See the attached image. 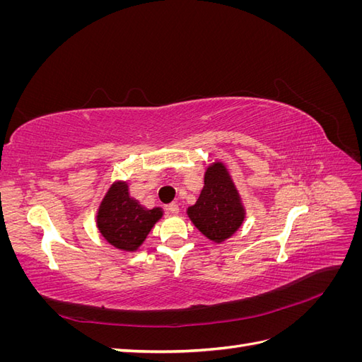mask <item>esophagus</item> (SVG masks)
Returning a JSON list of instances; mask_svg holds the SVG:
<instances>
[{
    "label": "esophagus",
    "instance_id": "esophagus-1",
    "mask_svg": "<svg viewBox=\"0 0 362 362\" xmlns=\"http://www.w3.org/2000/svg\"><path fill=\"white\" fill-rule=\"evenodd\" d=\"M166 210H168V213H169V214L177 216V214L180 213V206H178L177 204H170V205H168V206H166Z\"/></svg>",
    "mask_w": 362,
    "mask_h": 362
}]
</instances>
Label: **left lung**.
Instances as JSON below:
<instances>
[{
	"mask_svg": "<svg viewBox=\"0 0 362 362\" xmlns=\"http://www.w3.org/2000/svg\"><path fill=\"white\" fill-rule=\"evenodd\" d=\"M245 206L223 163L206 168L204 189L194 205L187 208L193 225L214 243H222L237 233L245 221Z\"/></svg>",
	"mask_w": 362,
	"mask_h": 362,
	"instance_id": "left-lung-1",
	"label": "left lung"
}]
</instances>
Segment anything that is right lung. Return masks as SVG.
<instances>
[{"instance_id": "1", "label": "right lung", "mask_w": 362, "mask_h": 362, "mask_svg": "<svg viewBox=\"0 0 362 362\" xmlns=\"http://www.w3.org/2000/svg\"><path fill=\"white\" fill-rule=\"evenodd\" d=\"M161 216L160 206L148 210L137 199L131 198L127 182L116 181L98 208L96 226L112 246L119 250L134 252L145 242Z\"/></svg>"}]
</instances>
